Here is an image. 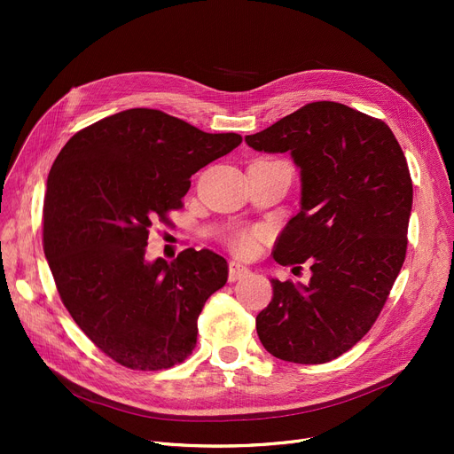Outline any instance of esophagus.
I'll use <instances>...</instances> for the list:
<instances>
[{"label": "esophagus", "instance_id": "esophagus-1", "mask_svg": "<svg viewBox=\"0 0 454 454\" xmlns=\"http://www.w3.org/2000/svg\"><path fill=\"white\" fill-rule=\"evenodd\" d=\"M250 274V269L245 267L239 261H230L228 265V279L230 281H237V279H243Z\"/></svg>", "mask_w": 454, "mask_h": 454}]
</instances>
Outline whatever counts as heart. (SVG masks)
Instances as JSON below:
<instances>
[{"label":"heart","mask_w":454,"mask_h":454,"mask_svg":"<svg viewBox=\"0 0 454 454\" xmlns=\"http://www.w3.org/2000/svg\"><path fill=\"white\" fill-rule=\"evenodd\" d=\"M230 247L235 254H241V255H248L254 252L255 248V237L248 231H237L231 235L230 239Z\"/></svg>","instance_id":"1"}]
</instances>
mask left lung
Here are the masks:
<instances>
[{
  "label": "left lung",
  "mask_w": 454,
  "mask_h": 454,
  "mask_svg": "<svg viewBox=\"0 0 454 454\" xmlns=\"http://www.w3.org/2000/svg\"><path fill=\"white\" fill-rule=\"evenodd\" d=\"M245 141L291 153L300 169L301 206L274 259L283 267L309 259L313 272L307 285L270 279L272 301L255 318L259 340L281 361L329 363L370 331L403 267L407 160L387 123L333 101L309 103Z\"/></svg>",
  "instance_id": "8db88e82"
}]
</instances>
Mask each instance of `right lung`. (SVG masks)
<instances>
[{
    "mask_svg": "<svg viewBox=\"0 0 454 454\" xmlns=\"http://www.w3.org/2000/svg\"><path fill=\"white\" fill-rule=\"evenodd\" d=\"M239 134H207L153 108L108 115L59 153L43 200V252L62 303L84 335L130 370L184 363L206 300L228 279L226 259L187 248L147 261L153 223L182 207L191 175Z\"/></svg>",
    "mask_w": 454,
    "mask_h": 454,
    "instance_id": "add662e5",
    "label": "right lung"
}]
</instances>
